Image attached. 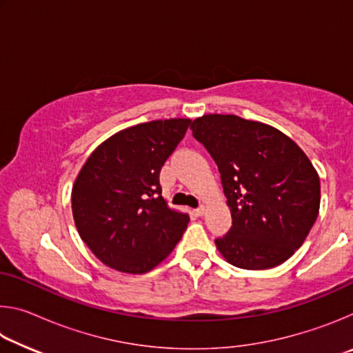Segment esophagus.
Segmentation results:
<instances>
[{
	"label": "esophagus",
	"mask_w": 353,
	"mask_h": 353,
	"mask_svg": "<svg viewBox=\"0 0 353 353\" xmlns=\"http://www.w3.org/2000/svg\"><path fill=\"white\" fill-rule=\"evenodd\" d=\"M196 214H199V216H202V214H205V212H207V208H205V205H201L199 208H196Z\"/></svg>",
	"instance_id": "esophagus-1"
}]
</instances>
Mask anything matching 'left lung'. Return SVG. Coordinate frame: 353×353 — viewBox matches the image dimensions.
<instances>
[{
    "mask_svg": "<svg viewBox=\"0 0 353 353\" xmlns=\"http://www.w3.org/2000/svg\"><path fill=\"white\" fill-rule=\"evenodd\" d=\"M193 137L218 165L232 227L221 255L250 271L282 265L302 246L319 213L321 182L305 152L279 129L236 115L196 118Z\"/></svg>",
    "mask_w": 353,
    "mask_h": 353,
    "instance_id": "left-lung-1",
    "label": "left lung"
}]
</instances>
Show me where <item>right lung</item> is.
I'll return each mask as SVG.
<instances>
[{
	"label": "right lung",
	"mask_w": 353,
	"mask_h": 353,
	"mask_svg": "<svg viewBox=\"0 0 353 353\" xmlns=\"http://www.w3.org/2000/svg\"><path fill=\"white\" fill-rule=\"evenodd\" d=\"M190 123L154 119L123 129L83 163L71 191L73 218L82 241L105 266L145 274L182 238L190 216L168 207L159 176Z\"/></svg>",
	"instance_id": "1"
}]
</instances>
